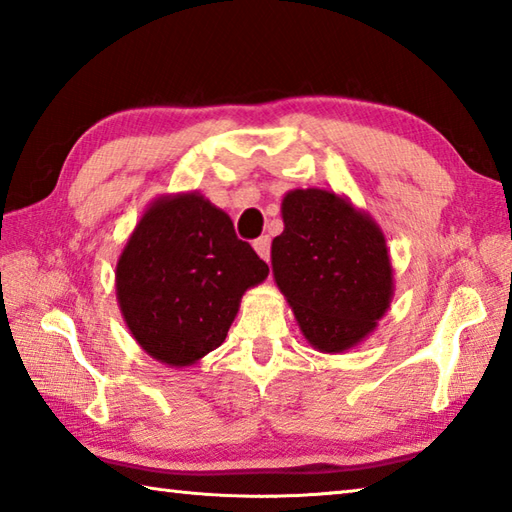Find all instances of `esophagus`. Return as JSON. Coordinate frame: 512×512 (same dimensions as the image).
Segmentation results:
<instances>
[{
	"instance_id": "34e87169",
	"label": "esophagus",
	"mask_w": 512,
	"mask_h": 512,
	"mask_svg": "<svg viewBox=\"0 0 512 512\" xmlns=\"http://www.w3.org/2000/svg\"><path fill=\"white\" fill-rule=\"evenodd\" d=\"M253 248H255V253L264 259V262H268V259H270V237L268 235L255 239Z\"/></svg>"
}]
</instances>
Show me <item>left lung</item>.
I'll list each match as a JSON object with an SVG mask.
<instances>
[{
    "instance_id": "left-lung-1",
    "label": "left lung",
    "mask_w": 512,
    "mask_h": 512,
    "mask_svg": "<svg viewBox=\"0 0 512 512\" xmlns=\"http://www.w3.org/2000/svg\"><path fill=\"white\" fill-rule=\"evenodd\" d=\"M273 239L275 284L314 350L341 354L376 330L394 297V268L374 217L328 189H292Z\"/></svg>"
}]
</instances>
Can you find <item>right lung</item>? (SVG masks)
<instances>
[{"instance_id": "1", "label": "right lung", "mask_w": 512, "mask_h": 512, "mask_svg": "<svg viewBox=\"0 0 512 512\" xmlns=\"http://www.w3.org/2000/svg\"><path fill=\"white\" fill-rule=\"evenodd\" d=\"M268 277L231 217L198 191L160 195L116 264V299L136 343L169 367L198 363L226 339L244 292Z\"/></svg>"}]
</instances>
